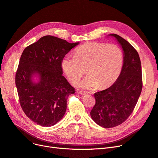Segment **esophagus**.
<instances>
[{"mask_svg":"<svg viewBox=\"0 0 158 158\" xmlns=\"http://www.w3.org/2000/svg\"><path fill=\"white\" fill-rule=\"evenodd\" d=\"M79 93L80 94H81V95H85V94H87V92H86V91H82V90L79 91Z\"/></svg>","mask_w":158,"mask_h":158,"instance_id":"34e87169","label":"esophagus"}]
</instances>
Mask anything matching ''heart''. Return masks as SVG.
I'll return each instance as SVG.
<instances>
[{"label":"heart","mask_w":158,"mask_h":158,"mask_svg":"<svg viewBox=\"0 0 158 158\" xmlns=\"http://www.w3.org/2000/svg\"><path fill=\"white\" fill-rule=\"evenodd\" d=\"M124 56L118 45L92 42L75 49V56L66 55L61 61L62 69L72 83L85 73L89 75L78 86L82 89H105L118 79L124 65Z\"/></svg>","instance_id":"obj_1"}]
</instances>
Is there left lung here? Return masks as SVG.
<instances>
[{"label":"left lung","mask_w":158,"mask_h":158,"mask_svg":"<svg viewBox=\"0 0 158 158\" xmlns=\"http://www.w3.org/2000/svg\"><path fill=\"white\" fill-rule=\"evenodd\" d=\"M114 37L124 51V61L118 79L109 88L94 94L96 103L90 116L105 128L120 125L133 111L143 88L141 60L136 49L123 38Z\"/></svg>","instance_id":"left-lung-1"}]
</instances>
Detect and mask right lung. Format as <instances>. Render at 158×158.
<instances>
[{
  "label": "right lung",
  "instance_id": "obj_1",
  "mask_svg": "<svg viewBox=\"0 0 158 158\" xmlns=\"http://www.w3.org/2000/svg\"><path fill=\"white\" fill-rule=\"evenodd\" d=\"M78 44L45 36L23 51L15 85L23 112L37 124L52 126L65 114L68 97L75 92L62 75L61 61ZM35 74L39 75L38 83L32 81Z\"/></svg>",
  "mask_w": 158,
  "mask_h": 158
}]
</instances>
